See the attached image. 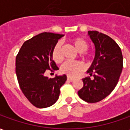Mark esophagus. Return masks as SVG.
Returning a JSON list of instances; mask_svg holds the SVG:
<instances>
[{
  "instance_id": "1",
  "label": "esophagus",
  "mask_w": 130,
  "mask_h": 130,
  "mask_svg": "<svg viewBox=\"0 0 130 130\" xmlns=\"http://www.w3.org/2000/svg\"><path fill=\"white\" fill-rule=\"evenodd\" d=\"M74 80V78H73V77H70V76H68V81H69V82H73Z\"/></svg>"
}]
</instances>
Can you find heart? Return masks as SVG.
I'll list each match as a JSON object with an SVG mask.
<instances>
[{
    "label": "heart",
    "mask_w": 130,
    "mask_h": 130,
    "mask_svg": "<svg viewBox=\"0 0 130 130\" xmlns=\"http://www.w3.org/2000/svg\"><path fill=\"white\" fill-rule=\"evenodd\" d=\"M72 42L79 52H84L88 48L86 42L81 37H74L72 39ZM51 58L54 62L58 63L62 61V44L60 42H57L51 51ZM84 65L80 61H65L60 67V72L67 74L68 76H74L84 70Z\"/></svg>",
    "instance_id": "heart-1"
}]
</instances>
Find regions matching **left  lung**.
Returning <instances> with one entry per match:
<instances>
[{"instance_id":"8db88e82","label":"left lung","mask_w":130,"mask_h":130,"mask_svg":"<svg viewBox=\"0 0 130 130\" xmlns=\"http://www.w3.org/2000/svg\"><path fill=\"white\" fill-rule=\"evenodd\" d=\"M88 35L95 48V58L87 73L93 76L82 79L84 86L78 91L79 98L89 103L102 100L116 86L123 70L121 49L112 38L98 31Z\"/></svg>"}]
</instances>
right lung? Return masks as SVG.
I'll list each match as a JSON object with an SVG mask.
<instances>
[{"label":"right lung","mask_w":130,"mask_h":130,"mask_svg":"<svg viewBox=\"0 0 130 130\" xmlns=\"http://www.w3.org/2000/svg\"><path fill=\"white\" fill-rule=\"evenodd\" d=\"M64 35L42 32L27 40L16 58V74L24 95L37 108H46L58 100L60 88L67 76L56 75L53 79L44 76L46 70H58L51 58L55 44Z\"/></svg>","instance_id":"obj_1"}]
</instances>
